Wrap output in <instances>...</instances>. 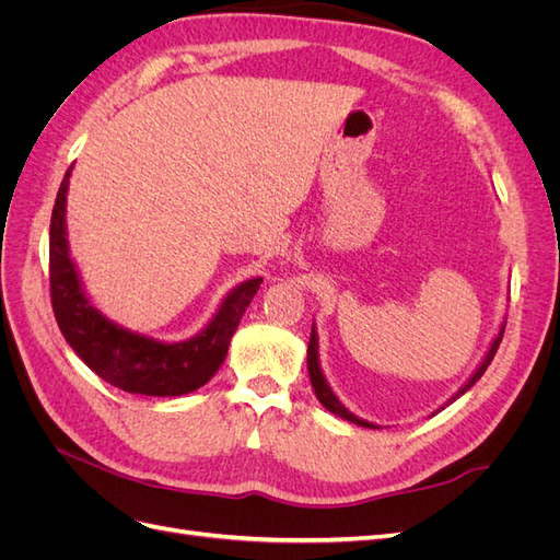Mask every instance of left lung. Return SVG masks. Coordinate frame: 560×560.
<instances>
[{
  "instance_id": "8db88e82",
  "label": "left lung",
  "mask_w": 560,
  "mask_h": 560,
  "mask_svg": "<svg viewBox=\"0 0 560 560\" xmlns=\"http://www.w3.org/2000/svg\"><path fill=\"white\" fill-rule=\"evenodd\" d=\"M504 325H506V322L502 319V325H500V329H498L493 341H490V348L486 350V354H483V360L479 362V366L474 369V374L465 381V385H463L460 389H457V393H455L439 411H444L448 404H453L457 397H463V395L467 393V389L483 376V371L488 369V364L493 362V358H495L498 346H500L502 334H504ZM306 362H308V376H311V383H313V389H315V397L319 399V404L325 406V409H327L329 413H334V416H338V418H343V420H348V422H354V425H360V428H371V430H378V428H381V425H376V422H369V420H364V418H360V416H354L352 411H348L346 406L341 404V399H338V397L334 395V389H331V385L327 383L325 374H322V366H319V343H317L315 322H313V329H311V343H308V360H306ZM439 411H434V413H439ZM434 413H432V416H434Z\"/></svg>"
}]
</instances>
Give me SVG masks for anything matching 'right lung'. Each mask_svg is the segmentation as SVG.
<instances>
[{
  "label": "right lung",
  "mask_w": 560,
  "mask_h": 560,
  "mask_svg": "<svg viewBox=\"0 0 560 560\" xmlns=\"http://www.w3.org/2000/svg\"><path fill=\"white\" fill-rule=\"evenodd\" d=\"M70 175L72 167L58 189L48 241L50 303L65 341L100 378L126 393L147 397L194 393L224 364L231 338L264 280L249 278L235 284L208 325L186 341L167 343L116 325L93 306L70 254L65 222Z\"/></svg>",
  "instance_id": "obj_1"
}]
</instances>
